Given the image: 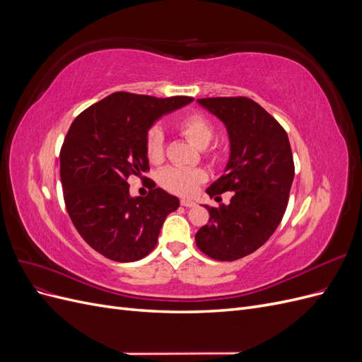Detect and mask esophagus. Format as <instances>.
<instances>
[{
	"label": "esophagus",
	"mask_w": 362,
	"mask_h": 362,
	"mask_svg": "<svg viewBox=\"0 0 362 362\" xmlns=\"http://www.w3.org/2000/svg\"><path fill=\"white\" fill-rule=\"evenodd\" d=\"M181 205L182 206H194L196 202L192 201V199H181Z\"/></svg>",
	"instance_id": "obj_1"
}]
</instances>
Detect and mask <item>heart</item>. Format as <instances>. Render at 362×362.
I'll use <instances>...</instances> for the list:
<instances>
[{
    "label": "heart",
    "mask_w": 362,
    "mask_h": 362,
    "mask_svg": "<svg viewBox=\"0 0 362 362\" xmlns=\"http://www.w3.org/2000/svg\"><path fill=\"white\" fill-rule=\"evenodd\" d=\"M177 128L180 133L187 139L196 148L205 149L214 139V127L204 115L190 113L178 119ZM146 156L151 163L158 164L164 158V139L161 129L154 127L148 131L145 141ZM160 184L164 189L180 194H193L201 184L206 181V172L202 169L192 168H168L161 170L158 177Z\"/></svg>",
    "instance_id": "1"
}]
</instances>
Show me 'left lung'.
I'll list each match as a JSON object with an SVG mask.
<instances>
[{
	"mask_svg": "<svg viewBox=\"0 0 362 362\" xmlns=\"http://www.w3.org/2000/svg\"><path fill=\"white\" fill-rule=\"evenodd\" d=\"M198 103L225 124L229 160L206 193L228 205H204L210 221L194 235L196 246L217 261H235L264 245L287 210L294 178L288 136L278 120L245 96L202 98Z\"/></svg>",
	"mask_w": 362,
	"mask_h": 362,
	"instance_id": "8db88e82",
	"label": "left lung"
}]
</instances>
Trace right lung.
<instances>
[{
  "label": "right lung",
  "instance_id": "obj_1",
  "mask_svg": "<svg viewBox=\"0 0 362 362\" xmlns=\"http://www.w3.org/2000/svg\"><path fill=\"white\" fill-rule=\"evenodd\" d=\"M190 96L156 98L115 92L75 117L60 151L64 205L84 242L105 258L131 262L154 250L180 199L163 189L129 194V177L149 170L146 134Z\"/></svg>",
  "mask_w": 362,
  "mask_h": 362
}]
</instances>
